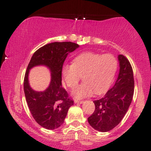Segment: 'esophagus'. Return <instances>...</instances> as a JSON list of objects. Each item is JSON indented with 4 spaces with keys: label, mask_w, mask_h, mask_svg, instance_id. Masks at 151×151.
<instances>
[{
    "label": "esophagus",
    "mask_w": 151,
    "mask_h": 151,
    "mask_svg": "<svg viewBox=\"0 0 151 151\" xmlns=\"http://www.w3.org/2000/svg\"><path fill=\"white\" fill-rule=\"evenodd\" d=\"M74 101H75V103H76V104H82V103H83V101H81V100L75 99V100H74Z\"/></svg>",
    "instance_id": "obj_1"
}]
</instances>
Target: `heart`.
<instances>
[{
  "mask_svg": "<svg viewBox=\"0 0 151 151\" xmlns=\"http://www.w3.org/2000/svg\"><path fill=\"white\" fill-rule=\"evenodd\" d=\"M117 70V61L110 54L87 52L76 56L73 64L62 68L63 81L68 87L75 88L83 76L84 82L73 91L77 98L101 94L109 88Z\"/></svg>",
  "mask_w": 151,
  "mask_h": 151,
  "instance_id": "heart-1",
  "label": "heart"
}]
</instances>
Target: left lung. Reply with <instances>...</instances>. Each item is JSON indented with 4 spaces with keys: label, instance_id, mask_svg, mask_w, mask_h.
<instances>
[{
    "label": "left lung",
    "instance_id": "8db88e82",
    "mask_svg": "<svg viewBox=\"0 0 151 151\" xmlns=\"http://www.w3.org/2000/svg\"><path fill=\"white\" fill-rule=\"evenodd\" d=\"M119 72L114 85L101 99L93 101L95 110L88 118L96 130L108 132L122 121L132 102L134 77L132 66L122 55H118Z\"/></svg>",
    "mask_w": 151,
    "mask_h": 151
}]
</instances>
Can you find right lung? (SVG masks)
Wrapping results in <instances>:
<instances>
[{
    "instance_id": "obj_1",
    "label": "right lung",
    "mask_w": 151,
    "mask_h": 151,
    "mask_svg": "<svg viewBox=\"0 0 151 151\" xmlns=\"http://www.w3.org/2000/svg\"><path fill=\"white\" fill-rule=\"evenodd\" d=\"M78 47L71 42L47 44L34 53L28 65L24 81L26 100L34 119L47 129L60 127L69 108L73 105V101L62 86L61 71L68 53ZM37 65L46 66L51 72L50 86L44 92L33 90L28 83L29 70Z\"/></svg>"
}]
</instances>
